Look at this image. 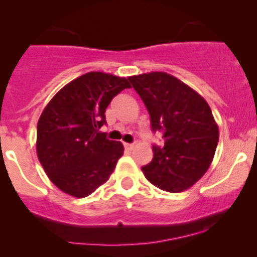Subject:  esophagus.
<instances>
[{
    "mask_svg": "<svg viewBox=\"0 0 257 257\" xmlns=\"http://www.w3.org/2000/svg\"><path fill=\"white\" fill-rule=\"evenodd\" d=\"M124 147H125V149L128 150H132L134 148V144H131V143H124Z\"/></svg>",
    "mask_w": 257,
    "mask_h": 257,
    "instance_id": "34e87169",
    "label": "esophagus"
}]
</instances>
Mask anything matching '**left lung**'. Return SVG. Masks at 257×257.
Segmentation results:
<instances>
[{"label": "left lung", "instance_id": "left-lung-1", "mask_svg": "<svg viewBox=\"0 0 257 257\" xmlns=\"http://www.w3.org/2000/svg\"><path fill=\"white\" fill-rule=\"evenodd\" d=\"M143 99L153 132L164 144L153 145V160L142 168L148 181L169 193L193 186L209 169L219 142V128L206 100L165 72L128 77Z\"/></svg>", "mask_w": 257, "mask_h": 257}]
</instances>
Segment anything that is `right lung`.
I'll return each instance as SVG.
<instances>
[{"instance_id":"right-lung-1","label":"right lung","mask_w":257,"mask_h":257,"mask_svg":"<svg viewBox=\"0 0 257 257\" xmlns=\"http://www.w3.org/2000/svg\"><path fill=\"white\" fill-rule=\"evenodd\" d=\"M128 79L89 72L64 85L43 109L37 124V157L49 180L76 198H85L104 184L123 155L120 142L99 128L105 109Z\"/></svg>"}]
</instances>
